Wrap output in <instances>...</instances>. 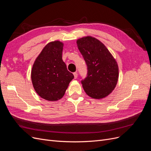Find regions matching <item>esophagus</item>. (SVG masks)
<instances>
[{
	"mask_svg": "<svg viewBox=\"0 0 151 151\" xmlns=\"http://www.w3.org/2000/svg\"><path fill=\"white\" fill-rule=\"evenodd\" d=\"M74 79H77V76H78V74H77V72H74Z\"/></svg>",
	"mask_w": 151,
	"mask_h": 151,
	"instance_id": "1",
	"label": "esophagus"
}]
</instances>
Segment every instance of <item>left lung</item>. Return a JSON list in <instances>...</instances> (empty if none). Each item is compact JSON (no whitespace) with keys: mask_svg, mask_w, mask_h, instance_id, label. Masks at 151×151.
Instances as JSON below:
<instances>
[{"mask_svg":"<svg viewBox=\"0 0 151 151\" xmlns=\"http://www.w3.org/2000/svg\"><path fill=\"white\" fill-rule=\"evenodd\" d=\"M77 45L88 67V76L81 81L89 96L100 99L111 93L118 79V66L105 45L92 36L77 40Z\"/></svg>","mask_w":151,"mask_h":151,"instance_id":"obj_1","label":"left lung"}]
</instances>
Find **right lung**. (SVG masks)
<instances>
[{"label":"right lung","instance_id":"1","mask_svg":"<svg viewBox=\"0 0 151 151\" xmlns=\"http://www.w3.org/2000/svg\"><path fill=\"white\" fill-rule=\"evenodd\" d=\"M63 47L60 41L48 43L32 67L31 77L36 93L48 101L60 99L74 77L62 60Z\"/></svg>","mask_w":151,"mask_h":151}]
</instances>
